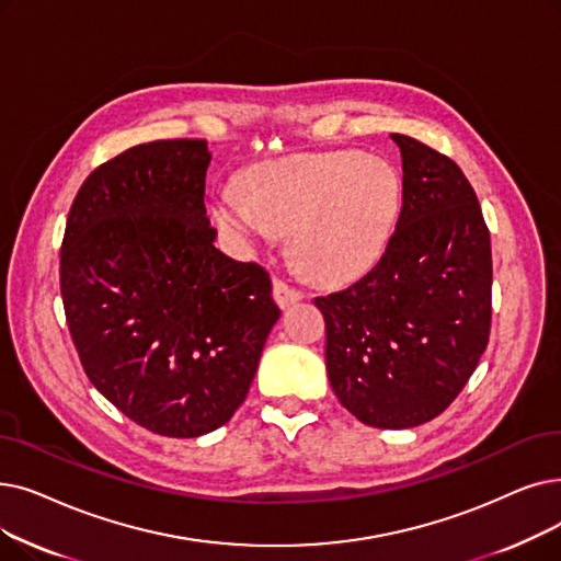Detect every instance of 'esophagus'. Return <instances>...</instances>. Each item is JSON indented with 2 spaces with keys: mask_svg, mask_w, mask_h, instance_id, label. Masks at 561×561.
Wrapping results in <instances>:
<instances>
[{
  "mask_svg": "<svg viewBox=\"0 0 561 561\" xmlns=\"http://www.w3.org/2000/svg\"><path fill=\"white\" fill-rule=\"evenodd\" d=\"M273 296H275V300H277V305L282 307V309H286V307H290V305H296V302H300L302 298H305V294L300 288H296V286H290L288 282H284V279H275L273 282Z\"/></svg>",
  "mask_w": 561,
  "mask_h": 561,
  "instance_id": "esophagus-1",
  "label": "esophagus"
}]
</instances>
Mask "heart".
<instances>
[{
	"instance_id": "obj_1",
	"label": "heart",
	"mask_w": 561,
	"mask_h": 561,
	"mask_svg": "<svg viewBox=\"0 0 561 561\" xmlns=\"http://www.w3.org/2000/svg\"><path fill=\"white\" fill-rule=\"evenodd\" d=\"M401 206L394 167L359 151L265 162L240 187L217 192V222L245 240L294 233V252L316 279L362 275L382 254Z\"/></svg>"
}]
</instances>
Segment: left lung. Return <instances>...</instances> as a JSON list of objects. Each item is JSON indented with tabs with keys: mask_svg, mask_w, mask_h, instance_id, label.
<instances>
[{
	"mask_svg": "<svg viewBox=\"0 0 561 561\" xmlns=\"http://www.w3.org/2000/svg\"><path fill=\"white\" fill-rule=\"evenodd\" d=\"M403 202L371 271L313 298L325 319V367L336 399L376 428H412L460 394L491 334V233L460 167L392 135Z\"/></svg>",
	"mask_w": 561,
	"mask_h": 561,
	"instance_id": "8db88e82",
	"label": "left lung"
}]
</instances>
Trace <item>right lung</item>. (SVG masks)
<instances>
[{
	"label": "right lung",
	"instance_id": "add662e5",
	"mask_svg": "<svg viewBox=\"0 0 561 561\" xmlns=\"http://www.w3.org/2000/svg\"><path fill=\"white\" fill-rule=\"evenodd\" d=\"M206 139L133 146L70 206L59 282L84 374L135 424L199 437L245 401L279 319L259 263L215 248Z\"/></svg>",
	"mask_w": 561,
	"mask_h": 561
}]
</instances>
